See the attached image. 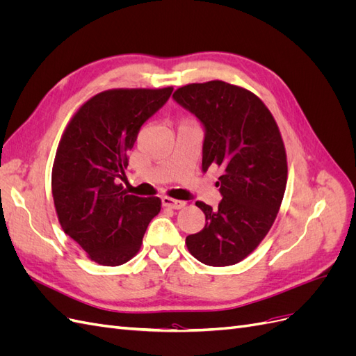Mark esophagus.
Masks as SVG:
<instances>
[{"instance_id":"esophagus-1","label":"esophagus","mask_w":356,"mask_h":356,"mask_svg":"<svg viewBox=\"0 0 356 356\" xmlns=\"http://www.w3.org/2000/svg\"><path fill=\"white\" fill-rule=\"evenodd\" d=\"M161 203H163L166 208H170V209H181V208L186 207V202L172 199V197H168V196L161 197Z\"/></svg>"}]
</instances>
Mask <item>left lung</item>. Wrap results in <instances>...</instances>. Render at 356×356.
Instances as JSON below:
<instances>
[{"label": "left lung", "mask_w": 356, "mask_h": 356, "mask_svg": "<svg viewBox=\"0 0 356 356\" xmlns=\"http://www.w3.org/2000/svg\"><path fill=\"white\" fill-rule=\"evenodd\" d=\"M174 99L204 126L202 170L221 168L217 211L196 202L207 218L203 230L187 236L190 254L213 267L242 261L273 225L286 187L288 165L281 132L255 93L221 80L191 83Z\"/></svg>", "instance_id": "1"}]
</instances>
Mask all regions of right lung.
Returning <instances> with one entry per match:
<instances>
[{
    "instance_id": "right-lung-1",
    "label": "right lung",
    "mask_w": 356,
    "mask_h": 356,
    "mask_svg": "<svg viewBox=\"0 0 356 356\" xmlns=\"http://www.w3.org/2000/svg\"><path fill=\"white\" fill-rule=\"evenodd\" d=\"M174 88L110 89L92 96L63 131L51 169V195L60 227L101 266L134 258L156 215L159 197L127 195V152L139 129Z\"/></svg>"
}]
</instances>
